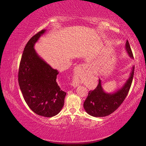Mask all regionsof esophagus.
<instances>
[{
  "mask_svg": "<svg viewBox=\"0 0 146 146\" xmlns=\"http://www.w3.org/2000/svg\"><path fill=\"white\" fill-rule=\"evenodd\" d=\"M86 64H81V65H79V66H77V67H76L75 69V71H74V79L73 80V81L72 82V86L74 87H77L79 86V81L78 79L76 77V75L77 74H79L80 72H82V71L85 69L86 68Z\"/></svg>",
  "mask_w": 146,
  "mask_h": 146,
  "instance_id": "esophagus-1",
  "label": "esophagus"
}]
</instances>
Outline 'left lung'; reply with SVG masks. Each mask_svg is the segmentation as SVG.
<instances>
[{"instance_id": "1", "label": "left lung", "mask_w": 146, "mask_h": 146, "mask_svg": "<svg viewBox=\"0 0 146 146\" xmlns=\"http://www.w3.org/2000/svg\"><path fill=\"white\" fill-rule=\"evenodd\" d=\"M125 49L129 56L134 59L128 40L126 41ZM134 73V66L132 67L129 79L121 89L114 93H106L103 90L101 80L94 90H90L88 96L84 102V108L87 114L94 117H105L114 112L125 99L131 88Z\"/></svg>"}]
</instances>
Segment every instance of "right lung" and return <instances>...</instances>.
Wrapping results in <instances>:
<instances>
[{
    "label": "right lung",
    "mask_w": 146,
    "mask_h": 146,
    "mask_svg": "<svg viewBox=\"0 0 146 146\" xmlns=\"http://www.w3.org/2000/svg\"><path fill=\"white\" fill-rule=\"evenodd\" d=\"M46 30L34 35L25 46L19 66L18 81L25 102L37 115L51 117L59 114L66 92L56 79L59 74L38 56L34 45Z\"/></svg>",
    "instance_id": "right-lung-1"
}]
</instances>
